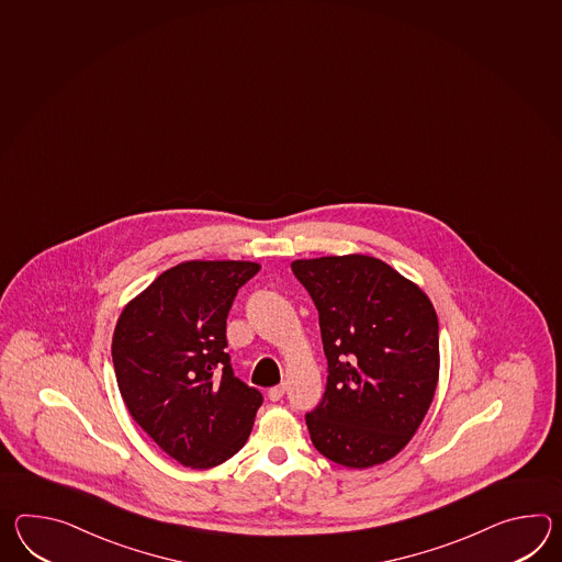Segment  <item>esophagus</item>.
<instances>
[{
    "label": "esophagus",
    "mask_w": 562,
    "mask_h": 562,
    "mask_svg": "<svg viewBox=\"0 0 562 562\" xmlns=\"http://www.w3.org/2000/svg\"><path fill=\"white\" fill-rule=\"evenodd\" d=\"M284 393H286L284 385H276V387L268 391V397H270V401H280L284 397Z\"/></svg>",
    "instance_id": "34e87169"
}]
</instances>
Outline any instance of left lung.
Returning <instances> with one entry per match:
<instances>
[{
    "label": "left lung",
    "mask_w": 562,
    "mask_h": 562,
    "mask_svg": "<svg viewBox=\"0 0 562 562\" xmlns=\"http://www.w3.org/2000/svg\"><path fill=\"white\" fill-rule=\"evenodd\" d=\"M318 311L328 376L306 413L330 462L364 470L409 443L436 395L439 325L422 288L371 256L292 262Z\"/></svg>",
    "instance_id": "left-lung-1"
}]
</instances>
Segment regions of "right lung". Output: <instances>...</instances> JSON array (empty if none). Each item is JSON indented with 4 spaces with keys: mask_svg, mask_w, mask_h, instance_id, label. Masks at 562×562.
<instances>
[{
    "mask_svg": "<svg viewBox=\"0 0 562 562\" xmlns=\"http://www.w3.org/2000/svg\"><path fill=\"white\" fill-rule=\"evenodd\" d=\"M260 263L191 260L165 270L114 326L113 362L126 409L188 468L229 460L250 437L262 393L239 381L225 352L237 290Z\"/></svg>",
    "mask_w": 562,
    "mask_h": 562,
    "instance_id": "1",
    "label": "right lung"
}]
</instances>
